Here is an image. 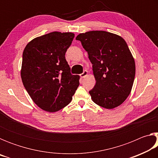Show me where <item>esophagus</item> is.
<instances>
[{"mask_svg":"<svg viewBox=\"0 0 158 158\" xmlns=\"http://www.w3.org/2000/svg\"><path fill=\"white\" fill-rule=\"evenodd\" d=\"M88 74V71L87 70H84V72L80 74V77H81V78H84V77L86 76Z\"/></svg>","mask_w":158,"mask_h":158,"instance_id":"34e87169","label":"esophagus"}]
</instances>
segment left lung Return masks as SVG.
I'll return each mask as SVG.
<instances>
[{
    "label": "left lung",
    "mask_w": 158,
    "mask_h": 158,
    "mask_svg": "<svg viewBox=\"0 0 158 158\" xmlns=\"http://www.w3.org/2000/svg\"><path fill=\"white\" fill-rule=\"evenodd\" d=\"M93 64L96 80L89 93L93 101L105 109H114L126 100L135 77V63L127 44L121 36L102 31L78 35Z\"/></svg>",
    "instance_id": "1"
}]
</instances>
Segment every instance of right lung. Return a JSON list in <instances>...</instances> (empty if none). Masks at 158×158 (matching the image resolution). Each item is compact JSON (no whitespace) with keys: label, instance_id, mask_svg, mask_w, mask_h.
Segmentation results:
<instances>
[{"label":"right lung","instance_id":"right-lung-1","mask_svg":"<svg viewBox=\"0 0 158 158\" xmlns=\"http://www.w3.org/2000/svg\"><path fill=\"white\" fill-rule=\"evenodd\" d=\"M74 37L73 33L52 32L33 39L23 50L21 80L32 100L44 111L65 107L79 85V76L71 74L65 56Z\"/></svg>","mask_w":158,"mask_h":158}]
</instances>
